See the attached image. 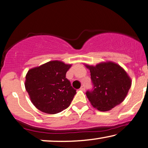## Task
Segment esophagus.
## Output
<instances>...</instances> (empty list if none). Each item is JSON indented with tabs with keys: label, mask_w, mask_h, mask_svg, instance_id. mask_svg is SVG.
Here are the masks:
<instances>
[{
	"label": "esophagus",
	"mask_w": 148,
	"mask_h": 148,
	"mask_svg": "<svg viewBox=\"0 0 148 148\" xmlns=\"http://www.w3.org/2000/svg\"><path fill=\"white\" fill-rule=\"evenodd\" d=\"M85 89H86V86H85V85H84V84H83V85L81 86V88H80V90H82L84 91V90H85Z\"/></svg>",
	"instance_id": "obj_1"
}]
</instances>
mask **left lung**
<instances>
[{"label":"left lung","mask_w":148,"mask_h":148,"mask_svg":"<svg viewBox=\"0 0 148 148\" xmlns=\"http://www.w3.org/2000/svg\"><path fill=\"white\" fill-rule=\"evenodd\" d=\"M86 67L90 72L92 88L86 94L94 107L106 112L124 101L131 80L122 67L111 62Z\"/></svg>","instance_id":"8db88e82"}]
</instances>
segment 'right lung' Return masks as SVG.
Listing matches in <instances>:
<instances>
[{"mask_svg":"<svg viewBox=\"0 0 148 148\" xmlns=\"http://www.w3.org/2000/svg\"><path fill=\"white\" fill-rule=\"evenodd\" d=\"M71 66L56 60L28 71L25 88L38 109L54 114L69 107L76 94V90L66 78Z\"/></svg>","mask_w":148,"mask_h":148,"instance_id":"obj_1","label":"right lung"}]
</instances>
